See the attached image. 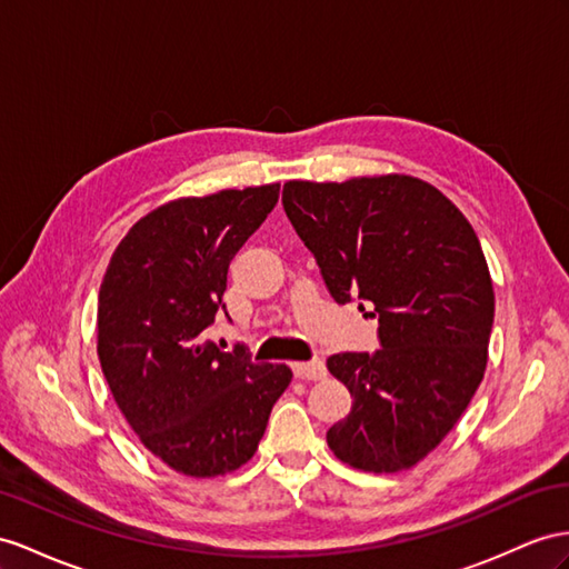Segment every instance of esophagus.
<instances>
[{
  "label": "esophagus",
  "instance_id": "esophagus-1",
  "mask_svg": "<svg viewBox=\"0 0 569 569\" xmlns=\"http://www.w3.org/2000/svg\"><path fill=\"white\" fill-rule=\"evenodd\" d=\"M293 375L298 377V380H322V377L327 375V368L325 362L315 358V360H308V362H293Z\"/></svg>",
  "mask_w": 569,
  "mask_h": 569
}]
</instances>
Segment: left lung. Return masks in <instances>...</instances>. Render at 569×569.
<instances>
[{"instance_id": "left-lung-1", "label": "left lung", "mask_w": 569, "mask_h": 569, "mask_svg": "<svg viewBox=\"0 0 569 569\" xmlns=\"http://www.w3.org/2000/svg\"><path fill=\"white\" fill-rule=\"evenodd\" d=\"M281 201L329 296L372 309L380 325V351L327 358L353 397L327 442L353 469H411L486 372L495 296L476 232L440 189L409 174L293 180Z\"/></svg>"}]
</instances>
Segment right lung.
Masks as SVG:
<instances>
[{
    "instance_id": "obj_1",
    "label": "right lung",
    "mask_w": 569,
    "mask_h": 569,
    "mask_svg": "<svg viewBox=\"0 0 569 569\" xmlns=\"http://www.w3.org/2000/svg\"><path fill=\"white\" fill-rule=\"evenodd\" d=\"M279 189L166 203L127 232L100 283V368L143 447L178 473L211 478L250 461L293 377L240 343L223 353L203 333L226 312L232 257Z\"/></svg>"
}]
</instances>
